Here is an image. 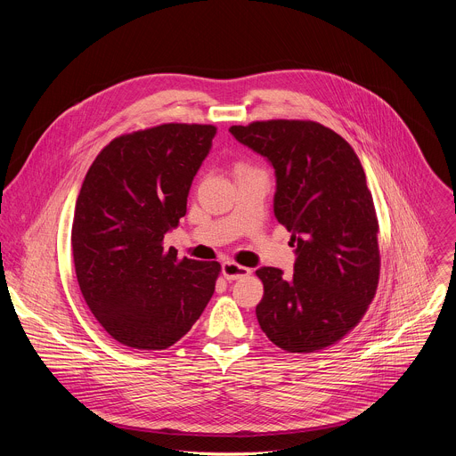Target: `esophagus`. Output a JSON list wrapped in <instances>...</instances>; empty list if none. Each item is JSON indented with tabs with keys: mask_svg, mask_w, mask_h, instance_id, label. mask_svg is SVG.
<instances>
[{
	"mask_svg": "<svg viewBox=\"0 0 456 456\" xmlns=\"http://www.w3.org/2000/svg\"><path fill=\"white\" fill-rule=\"evenodd\" d=\"M222 273H224L225 280L234 281V280H241V278L248 276V274H250V269H247V267H243V265H238L236 262H225V264L222 265Z\"/></svg>",
	"mask_w": 456,
	"mask_h": 456,
	"instance_id": "34e87169",
	"label": "esophagus"
}]
</instances>
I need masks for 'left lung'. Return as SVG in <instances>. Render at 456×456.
I'll list each match as a JSON object with an SVG mask.
<instances>
[{"instance_id":"left-lung-1","label":"left lung","mask_w":456,"mask_h":456,"mask_svg":"<svg viewBox=\"0 0 456 456\" xmlns=\"http://www.w3.org/2000/svg\"><path fill=\"white\" fill-rule=\"evenodd\" d=\"M229 132L274 167V215L296 247L290 280L276 267L256 271L265 289L256 306L259 327L292 354L336 345L364 315L380 271L379 224L355 151L312 120H264Z\"/></svg>"}]
</instances>
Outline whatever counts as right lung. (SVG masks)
Instances as JSON below:
<instances>
[{
  "instance_id": "1",
  "label": "right lung",
  "mask_w": 456,
  "mask_h": 456,
  "mask_svg": "<svg viewBox=\"0 0 456 456\" xmlns=\"http://www.w3.org/2000/svg\"><path fill=\"white\" fill-rule=\"evenodd\" d=\"M211 124H162L113 139L90 166L76 202L72 252L79 289L120 345L166 350L208 306L218 262L178 259L164 236L187 211L209 155Z\"/></svg>"
}]
</instances>
